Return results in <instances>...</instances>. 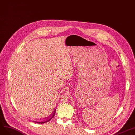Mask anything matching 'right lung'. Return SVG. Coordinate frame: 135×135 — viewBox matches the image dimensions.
<instances>
[{
  "instance_id": "right-lung-1",
  "label": "right lung",
  "mask_w": 135,
  "mask_h": 135,
  "mask_svg": "<svg viewBox=\"0 0 135 135\" xmlns=\"http://www.w3.org/2000/svg\"><path fill=\"white\" fill-rule=\"evenodd\" d=\"M55 111H56V109L55 108L52 111V113H51L50 114V115H49V116L47 118H45L43 121H34L35 123H37L38 124H44V123H47V122L49 121L50 120H51V119H52L54 116L55 115Z\"/></svg>"
}]
</instances>
